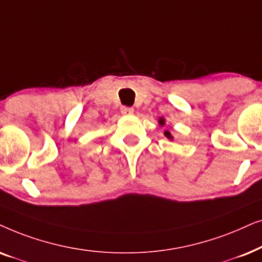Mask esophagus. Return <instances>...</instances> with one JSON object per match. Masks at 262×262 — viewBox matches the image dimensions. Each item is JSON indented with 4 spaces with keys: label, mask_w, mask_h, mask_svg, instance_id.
<instances>
[{
    "label": "esophagus",
    "mask_w": 262,
    "mask_h": 262,
    "mask_svg": "<svg viewBox=\"0 0 262 262\" xmlns=\"http://www.w3.org/2000/svg\"><path fill=\"white\" fill-rule=\"evenodd\" d=\"M121 113L123 115H133L134 109H133V107H129V106H122L121 107Z\"/></svg>",
    "instance_id": "34e87169"
}]
</instances>
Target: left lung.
Here are the masks:
<instances>
[{
  "label": "left lung",
  "mask_w": 262,
  "mask_h": 262,
  "mask_svg": "<svg viewBox=\"0 0 262 262\" xmlns=\"http://www.w3.org/2000/svg\"><path fill=\"white\" fill-rule=\"evenodd\" d=\"M159 124L160 125L165 124V121H164V118H159ZM164 135H165L167 139H170V140H172V135H171V133H170V132L165 130V132H164Z\"/></svg>",
  "instance_id": "8db88e82"
}]
</instances>
